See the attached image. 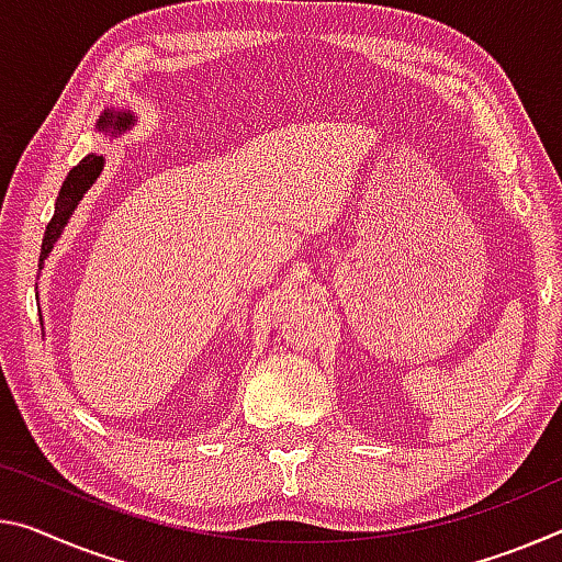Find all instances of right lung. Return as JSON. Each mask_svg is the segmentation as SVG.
Listing matches in <instances>:
<instances>
[{
    "label": "right lung",
    "instance_id": "right-lung-1",
    "mask_svg": "<svg viewBox=\"0 0 562 562\" xmlns=\"http://www.w3.org/2000/svg\"><path fill=\"white\" fill-rule=\"evenodd\" d=\"M135 114L130 110H114V106H106V110L100 114V120H97L94 130L102 132V135H110V137H120L124 132L135 127ZM104 169V157L102 155H87L82 162L77 167L69 169L67 180L61 182V190H59V198L55 202V215H52L49 225H47V233H44L42 239V255H40V272L44 270V260L52 255V249H55L57 239L65 233L67 222L72 220L77 204L82 202V198L87 194L89 187L97 182V177L102 175Z\"/></svg>",
    "mask_w": 562,
    "mask_h": 562
}]
</instances>
